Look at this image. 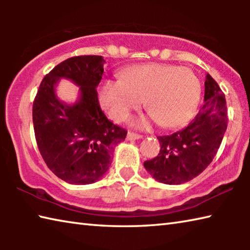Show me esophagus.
I'll return each mask as SVG.
<instances>
[{
  "mask_svg": "<svg viewBox=\"0 0 250 250\" xmlns=\"http://www.w3.org/2000/svg\"><path fill=\"white\" fill-rule=\"evenodd\" d=\"M141 138H142L141 134L131 132V131H129L128 135H126V139H128V140H138V139H141Z\"/></svg>",
  "mask_w": 250,
  "mask_h": 250,
  "instance_id": "34e87169",
  "label": "esophagus"
}]
</instances>
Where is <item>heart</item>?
Instances as JSON below:
<instances>
[{"instance_id": "b5f03b06", "label": "heart", "mask_w": 250, "mask_h": 250, "mask_svg": "<svg viewBox=\"0 0 250 250\" xmlns=\"http://www.w3.org/2000/svg\"><path fill=\"white\" fill-rule=\"evenodd\" d=\"M201 94V82L192 69L145 64L125 70L121 80H104L99 101L113 121H122L145 100L146 110L161 126L175 129L192 119ZM138 124L143 125V121Z\"/></svg>"}]
</instances>
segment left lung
<instances>
[{"label": "left lung", "mask_w": 250, "mask_h": 250, "mask_svg": "<svg viewBox=\"0 0 250 250\" xmlns=\"http://www.w3.org/2000/svg\"><path fill=\"white\" fill-rule=\"evenodd\" d=\"M225 95L218 83L206 75L204 104L188 126L158 137L161 150L146 161V170L156 181L176 185L193 180L209 166L216 155L227 129Z\"/></svg>", "instance_id": "1"}]
</instances>
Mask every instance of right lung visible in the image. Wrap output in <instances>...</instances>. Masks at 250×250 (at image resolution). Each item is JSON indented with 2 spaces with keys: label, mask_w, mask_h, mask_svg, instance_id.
<instances>
[{
  "label": "right lung",
  "mask_w": 250,
  "mask_h": 250,
  "mask_svg": "<svg viewBox=\"0 0 250 250\" xmlns=\"http://www.w3.org/2000/svg\"><path fill=\"white\" fill-rule=\"evenodd\" d=\"M104 59L84 55L66 59L44 77L33 104L37 146L59 179L84 185L98 181L111 164L112 152L126 131L107 119L98 101ZM80 86V98L68 105L56 95L59 79Z\"/></svg>",
  "instance_id": "obj_1"
}]
</instances>
